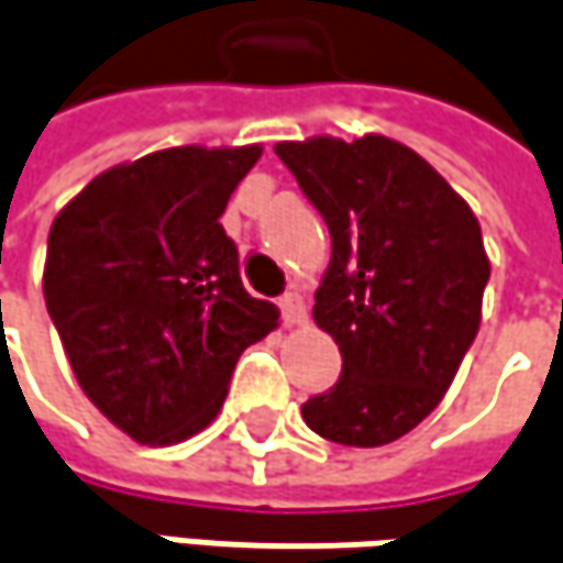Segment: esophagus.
Returning <instances> with one entry per match:
<instances>
[{"label": "esophagus", "instance_id": "obj_1", "mask_svg": "<svg viewBox=\"0 0 563 563\" xmlns=\"http://www.w3.org/2000/svg\"><path fill=\"white\" fill-rule=\"evenodd\" d=\"M278 307H282V323L285 325H300L307 320V307H303V297L295 295V291H288V295L278 300Z\"/></svg>", "mask_w": 563, "mask_h": 563}]
</instances>
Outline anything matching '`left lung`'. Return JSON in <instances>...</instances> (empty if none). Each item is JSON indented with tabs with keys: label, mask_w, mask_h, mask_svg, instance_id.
I'll return each instance as SVG.
<instances>
[{
	"label": "left lung",
	"mask_w": 563,
	"mask_h": 563,
	"mask_svg": "<svg viewBox=\"0 0 563 563\" xmlns=\"http://www.w3.org/2000/svg\"><path fill=\"white\" fill-rule=\"evenodd\" d=\"M275 155L332 238L313 320L335 339L342 377L300 415L332 443H393L440 406L478 332L492 275L478 218L386 135H313Z\"/></svg>",
	"instance_id": "left-lung-1"
}]
</instances>
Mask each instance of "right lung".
<instances>
[{
	"mask_svg": "<svg viewBox=\"0 0 563 563\" xmlns=\"http://www.w3.org/2000/svg\"><path fill=\"white\" fill-rule=\"evenodd\" d=\"M260 145L164 148L117 164L56 214L43 297L85 396L148 446L199 434L234 364L278 325L246 295L221 214Z\"/></svg>",
	"mask_w": 563,
	"mask_h": 563,
	"instance_id": "obj_1",
	"label": "right lung"
}]
</instances>
